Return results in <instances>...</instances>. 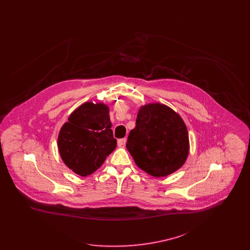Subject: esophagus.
Listing matches in <instances>:
<instances>
[{
    "mask_svg": "<svg viewBox=\"0 0 250 250\" xmlns=\"http://www.w3.org/2000/svg\"><path fill=\"white\" fill-rule=\"evenodd\" d=\"M117 143H118V146L122 147V146H124V145L126 143V139H125V138H124V139H120V140L117 141Z\"/></svg>",
    "mask_w": 250,
    "mask_h": 250,
    "instance_id": "1",
    "label": "esophagus"
}]
</instances>
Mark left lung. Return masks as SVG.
<instances>
[{
	"label": "left lung",
	"instance_id": "8db88e82",
	"mask_svg": "<svg viewBox=\"0 0 250 250\" xmlns=\"http://www.w3.org/2000/svg\"><path fill=\"white\" fill-rule=\"evenodd\" d=\"M126 148L135 163L155 177H164L183 166L189 152L186 124L166 105L152 103L140 108Z\"/></svg>",
	"mask_w": 250,
	"mask_h": 250
}]
</instances>
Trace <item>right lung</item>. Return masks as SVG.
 Returning <instances> with one entry per match:
<instances>
[{"label": "right lung", "mask_w": 250, "mask_h": 250, "mask_svg": "<svg viewBox=\"0 0 250 250\" xmlns=\"http://www.w3.org/2000/svg\"><path fill=\"white\" fill-rule=\"evenodd\" d=\"M108 112L103 103L86 102L72 112L60 130V155L81 176L95 172L116 148Z\"/></svg>", "instance_id": "right-lung-1"}]
</instances>
